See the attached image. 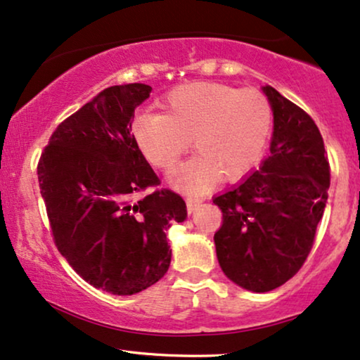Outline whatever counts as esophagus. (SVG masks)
I'll list each match as a JSON object with an SVG mask.
<instances>
[{"label":"esophagus","mask_w":360,"mask_h":360,"mask_svg":"<svg viewBox=\"0 0 360 360\" xmlns=\"http://www.w3.org/2000/svg\"><path fill=\"white\" fill-rule=\"evenodd\" d=\"M200 204H202V199H200V198H186V205H188V212L189 214H193Z\"/></svg>","instance_id":"34e87169"}]
</instances>
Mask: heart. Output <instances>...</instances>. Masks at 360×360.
<instances>
[{
    "label": "heart",
    "instance_id": "obj_1",
    "mask_svg": "<svg viewBox=\"0 0 360 360\" xmlns=\"http://www.w3.org/2000/svg\"><path fill=\"white\" fill-rule=\"evenodd\" d=\"M165 113L136 115L131 133L153 166L176 169L193 140L198 155L177 172L176 188L202 193L217 177L240 179L262 160L273 128L268 98L253 89L194 82L166 95Z\"/></svg>",
    "mask_w": 360,
    "mask_h": 360
}]
</instances>
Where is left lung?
<instances>
[{
    "label": "left lung",
    "mask_w": 360,
    "mask_h": 360,
    "mask_svg": "<svg viewBox=\"0 0 360 360\" xmlns=\"http://www.w3.org/2000/svg\"><path fill=\"white\" fill-rule=\"evenodd\" d=\"M273 110L270 156L236 188L214 198L220 268L242 288L265 293L293 278L313 248L330 181L314 120L266 85Z\"/></svg>",
    "instance_id": "1"
}]
</instances>
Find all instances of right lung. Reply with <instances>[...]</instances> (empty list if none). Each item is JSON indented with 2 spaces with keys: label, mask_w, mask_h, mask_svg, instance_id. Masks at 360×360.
I'll use <instances>...</instances> for the list:
<instances>
[{
  "label": "right lung",
  "mask_w": 360,
  "mask_h": 360,
  "mask_svg": "<svg viewBox=\"0 0 360 360\" xmlns=\"http://www.w3.org/2000/svg\"><path fill=\"white\" fill-rule=\"evenodd\" d=\"M150 94L145 84L102 90L56 128L37 162L57 250L87 283L113 295L140 293L165 276L166 232L188 215L179 194L158 188L133 138L135 110Z\"/></svg>",
  "instance_id": "obj_1"
}]
</instances>
